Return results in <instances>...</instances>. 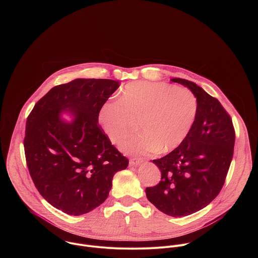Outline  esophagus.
Returning a JSON list of instances; mask_svg holds the SVG:
<instances>
[{"mask_svg":"<svg viewBox=\"0 0 258 258\" xmlns=\"http://www.w3.org/2000/svg\"><path fill=\"white\" fill-rule=\"evenodd\" d=\"M142 162H144V159H143V158H132V159L130 160V164H131L132 166H138V165H140Z\"/></svg>","mask_w":258,"mask_h":258,"instance_id":"esophagus-1","label":"esophagus"}]
</instances>
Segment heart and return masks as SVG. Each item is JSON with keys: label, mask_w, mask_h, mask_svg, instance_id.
Listing matches in <instances>:
<instances>
[{"label": "heart", "mask_w": 258, "mask_h": 258, "mask_svg": "<svg viewBox=\"0 0 258 258\" xmlns=\"http://www.w3.org/2000/svg\"><path fill=\"white\" fill-rule=\"evenodd\" d=\"M198 112L196 96L188 89L165 83L136 82L126 85L117 101L105 103L99 122L109 140L117 144L135 128L142 133L120 144L131 155L170 152L190 135Z\"/></svg>", "instance_id": "heart-1"}]
</instances>
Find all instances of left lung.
<instances>
[{"mask_svg":"<svg viewBox=\"0 0 258 258\" xmlns=\"http://www.w3.org/2000/svg\"><path fill=\"white\" fill-rule=\"evenodd\" d=\"M171 82L190 89L198 101L194 126L180 146L153 160L159 183L146 188L148 200L163 213L180 217L207 206L222 190L234 154L235 130L219 101L182 79Z\"/></svg>","mask_w":258,"mask_h":258,"instance_id":"8db88e82","label":"left lung"}]
</instances>
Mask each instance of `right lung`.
<instances>
[{
	"label": "right lung",
	"mask_w": 258,
	"mask_h": 258,
	"mask_svg": "<svg viewBox=\"0 0 258 258\" xmlns=\"http://www.w3.org/2000/svg\"><path fill=\"white\" fill-rule=\"evenodd\" d=\"M119 85L78 79L56 86L27 117L23 145L30 176L40 194L67 214L81 215L101 205L113 175L128 165L98 122L100 108ZM64 113L71 122L61 118Z\"/></svg>",
	"instance_id": "obj_1"
}]
</instances>
